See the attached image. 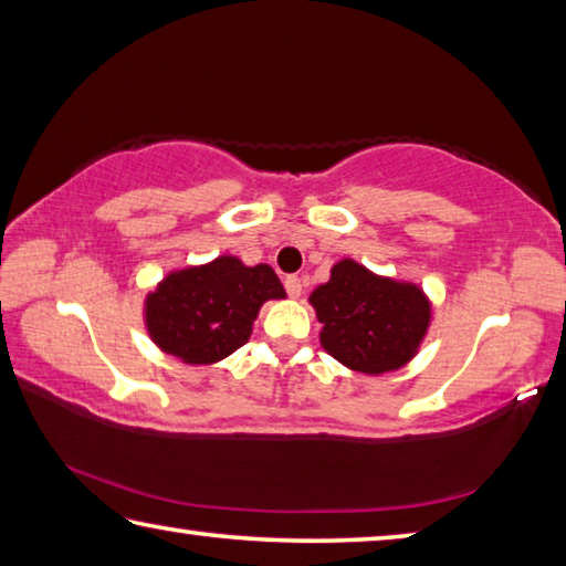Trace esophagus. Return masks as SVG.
<instances>
[{"label":"esophagus","mask_w":566,"mask_h":566,"mask_svg":"<svg viewBox=\"0 0 566 566\" xmlns=\"http://www.w3.org/2000/svg\"><path fill=\"white\" fill-rule=\"evenodd\" d=\"M284 290H286V294L292 296V300H300V296H302V280H300V276H286Z\"/></svg>","instance_id":"34e87169"}]
</instances>
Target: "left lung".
Returning a JSON list of instances; mask_svg holds the SVG:
<instances>
[{
	"label": "left lung",
	"mask_w": 566,
	"mask_h": 566,
	"mask_svg": "<svg viewBox=\"0 0 566 566\" xmlns=\"http://www.w3.org/2000/svg\"><path fill=\"white\" fill-rule=\"evenodd\" d=\"M310 304L322 324V349L369 377L415 359L432 324V300L417 282L375 274L352 256L332 266Z\"/></svg>",
	"instance_id": "left-lung-1"
}]
</instances>
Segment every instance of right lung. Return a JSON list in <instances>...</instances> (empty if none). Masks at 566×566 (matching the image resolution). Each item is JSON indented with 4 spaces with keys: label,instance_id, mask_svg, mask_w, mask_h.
<instances>
[{
    "label": "right lung",
    "instance_id": "1",
    "mask_svg": "<svg viewBox=\"0 0 566 566\" xmlns=\"http://www.w3.org/2000/svg\"><path fill=\"white\" fill-rule=\"evenodd\" d=\"M286 292L270 264H244L234 254L167 272L142 304L149 339L189 367L217 364L244 347L254 319Z\"/></svg>",
    "mask_w": 566,
    "mask_h": 566
}]
</instances>
